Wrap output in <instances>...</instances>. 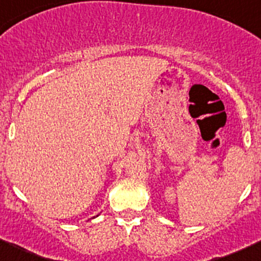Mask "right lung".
Returning <instances> with one entry per match:
<instances>
[{
	"instance_id": "right-lung-1",
	"label": "right lung",
	"mask_w": 261,
	"mask_h": 261,
	"mask_svg": "<svg viewBox=\"0 0 261 261\" xmlns=\"http://www.w3.org/2000/svg\"><path fill=\"white\" fill-rule=\"evenodd\" d=\"M96 216H98V215H96ZM93 219H95V216H94V217H93Z\"/></svg>"
}]
</instances>
